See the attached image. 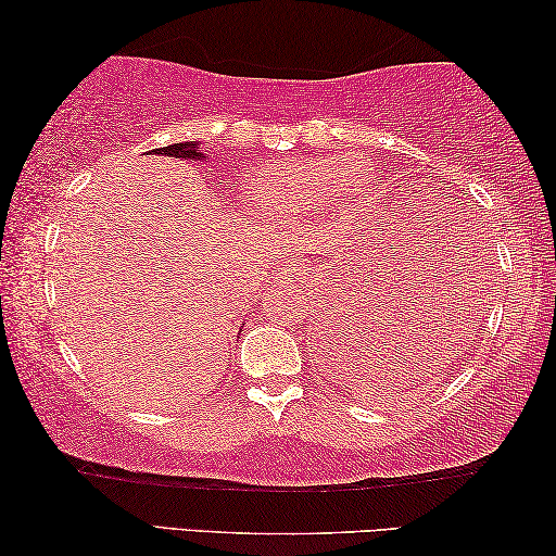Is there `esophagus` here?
<instances>
[{"instance_id":"34e87169","label":"esophagus","mask_w":556,"mask_h":556,"mask_svg":"<svg viewBox=\"0 0 556 556\" xmlns=\"http://www.w3.org/2000/svg\"><path fill=\"white\" fill-rule=\"evenodd\" d=\"M298 278H300V270H298L295 266H283V268L278 270L276 283H278L280 288H288V286H293Z\"/></svg>"}]
</instances>
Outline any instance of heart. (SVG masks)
<instances>
[{
	"mask_svg": "<svg viewBox=\"0 0 556 556\" xmlns=\"http://www.w3.org/2000/svg\"><path fill=\"white\" fill-rule=\"evenodd\" d=\"M338 189V175L327 167H300L278 172L256 185V199L263 208L276 214H298L323 204Z\"/></svg>",
	"mask_w": 556,
	"mask_h": 556,
	"instance_id": "obj_1",
	"label": "heart"
}]
</instances>
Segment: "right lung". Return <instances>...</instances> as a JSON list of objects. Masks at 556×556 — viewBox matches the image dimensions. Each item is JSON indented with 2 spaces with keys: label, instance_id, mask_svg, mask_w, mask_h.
Segmentation results:
<instances>
[{
  "label": "right lung",
  "instance_id": "add662e5",
  "mask_svg": "<svg viewBox=\"0 0 556 556\" xmlns=\"http://www.w3.org/2000/svg\"><path fill=\"white\" fill-rule=\"evenodd\" d=\"M154 154H165V157H181V160H202V152H199L197 142H175L167 144V148L154 150Z\"/></svg>",
  "mask_w": 556,
  "mask_h": 556
}]
</instances>
